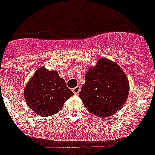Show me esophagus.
Returning a JSON list of instances; mask_svg holds the SVG:
<instances>
[{"label": "esophagus", "instance_id": "obj_1", "mask_svg": "<svg viewBox=\"0 0 155 155\" xmlns=\"http://www.w3.org/2000/svg\"><path fill=\"white\" fill-rule=\"evenodd\" d=\"M80 90H81V87H79V86H78V87H76L75 88H73V91L75 95H78V94L80 92Z\"/></svg>", "mask_w": 155, "mask_h": 155}]
</instances>
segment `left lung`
Wrapping results in <instances>:
<instances>
[{
    "label": "left lung",
    "mask_w": 155,
    "mask_h": 155,
    "mask_svg": "<svg viewBox=\"0 0 155 155\" xmlns=\"http://www.w3.org/2000/svg\"><path fill=\"white\" fill-rule=\"evenodd\" d=\"M79 96L87 110L101 117L112 116L123 106L129 95L128 78L123 68L106 58H101L85 75Z\"/></svg>",
    "instance_id": "left-lung-1"
}]
</instances>
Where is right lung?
Listing matches in <instances>:
<instances>
[{
    "label": "right lung",
    "instance_id": "1",
    "mask_svg": "<svg viewBox=\"0 0 155 155\" xmlns=\"http://www.w3.org/2000/svg\"><path fill=\"white\" fill-rule=\"evenodd\" d=\"M24 95L27 104L33 112L47 117L59 112L73 92L57 71L40 67L24 87Z\"/></svg>",
    "mask_w": 155,
    "mask_h": 155
}]
</instances>
